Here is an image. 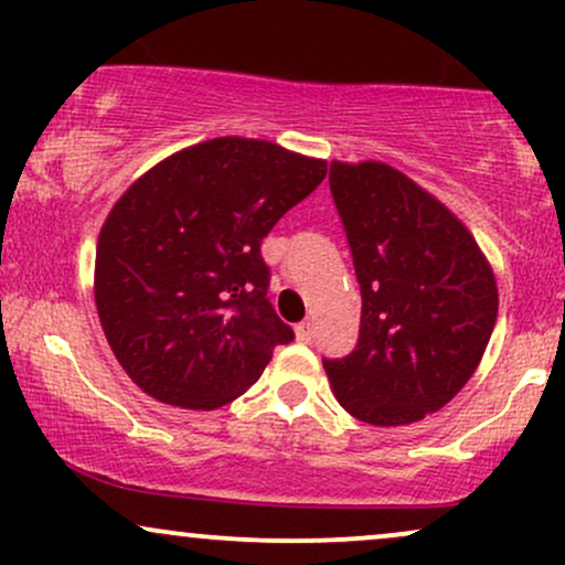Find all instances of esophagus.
<instances>
[{"mask_svg": "<svg viewBox=\"0 0 565 565\" xmlns=\"http://www.w3.org/2000/svg\"><path fill=\"white\" fill-rule=\"evenodd\" d=\"M295 337H297V340H300V342H310V340H313V323H310V321L297 323Z\"/></svg>", "mask_w": 565, "mask_h": 565, "instance_id": "34e87169", "label": "esophagus"}]
</instances>
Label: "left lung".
<instances>
[{"mask_svg":"<svg viewBox=\"0 0 565 565\" xmlns=\"http://www.w3.org/2000/svg\"><path fill=\"white\" fill-rule=\"evenodd\" d=\"M329 185L361 284V332L353 353L323 361L327 377L361 423H419L481 364L494 270L462 220L385 161H332Z\"/></svg>","mask_w":565,"mask_h":565,"instance_id":"1","label":"left lung"}]
</instances>
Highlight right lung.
Masks as SVG:
<instances>
[{
  "label": "right lung",
  "instance_id": "1",
  "mask_svg": "<svg viewBox=\"0 0 565 565\" xmlns=\"http://www.w3.org/2000/svg\"><path fill=\"white\" fill-rule=\"evenodd\" d=\"M327 178L278 142L215 138L161 159L97 236L95 305L116 361L161 404L212 412L260 380L291 329L260 244Z\"/></svg>",
  "mask_w": 565,
  "mask_h": 565
}]
</instances>
